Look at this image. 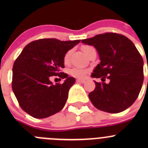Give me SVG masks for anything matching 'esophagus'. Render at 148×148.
Segmentation results:
<instances>
[{
	"mask_svg": "<svg viewBox=\"0 0 148 148\" xmlns=\"http://www.w3.org/2000/svg\"><path fill=\"white\" fill-rule=\"evenodd\" d=\"M77 82H78V83H84L85 80H84V79H77Z\"/></svg>",
	"mask_w": 148,
	"mask_h": 148,
	"instance_id": "1",
	"label": "esophagus"
}]
</instances>
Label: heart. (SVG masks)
<instances>
[{
  "mask_svg": "<svg viewBox=\"0 0 148 148\" xmlns=\"http://www.w3.org/2000/svg\"><path fill=\"white\" fill-rule=\"evenodd\" d=\"M92 48L90 46H82V51L84 53L86 54V52L89 50V49ZM70 55H71V51H68L66 53L64 54V63L67 64L69 62L70 59ZM88 73V70L84 69H81V68H73L72 69H71L70 71V74L71 76L74 77H77V78H80L83 79L85 78L86 77V74Z\"/></svg>",
  "mask_w": 148,
  "mask_h": 148,
  "instance_id": "heart-1",
  "label": "heart"
}]
</instances>
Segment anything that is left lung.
<instances>
[{
  "mask_svg": "<svg viewBox=\"0 0 148 148\" xmlns=\"http://www.w3.org/2000/svg\"><path fill=\"white\" fill-rule=\"evenodd\" d=\"M82 43L94 46L101 62L92 77L101 78L95 82L89 99L97 109L110 113H119L130 107L138 98L144 80L143 59L131 40L122 34L107 32ZM106 78L110 82H104Z\"/></svg>",
  "mask_w": 148,
  "mask_h": 148,
  "instance_id": "obj_1",
  "label": "left lung"
}]
</instances>
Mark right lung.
<instances>
[{
  "label": "right lung",
  "mask_w": 148,
  "mask_h": 148,
  "mask_svg": "<svg viewBox=\"0 0 148 148\" xmlns=\"http://www.w3.org/2000/svg\"><path fill=\"white\" fill-rule=\"evenodd\" d=\"M79 42L80 40L41 38L27 44L16 59L12 89L20 107L29 115L46 118L64 107L75 79L61 71L64 68V56ZM53 75L66 80L53 85L50 81Z\"/></svg>",
  "instance_id": "add662e5"
}]
</instances>
